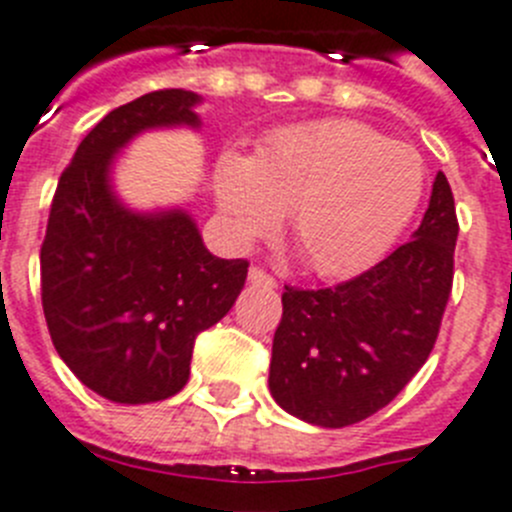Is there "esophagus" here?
Segmentation results:
<instances>
[{
    "label": "esophagus",
    "mask_w": 512,
    "mask_h": 512,
    "mask_svg": "<svg viewBox=\"0 0 512 512\" xmlns=\"http://www.w3.org/2000/svg\"><path fill=\"white\" fill-rule=\"evenodd\" d=\"M247 278H250L252 285H265V288H275V278L273 275H267L265 270H260V267H250V273H247Z\"/></svg>",
    "instance_id": "34e87169"
}]
</instances>
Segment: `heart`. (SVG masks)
<instances>
[{
    "instance_id": "heart-1",
    "label": "heart",
    "mask_w": 512,
    "mask_h": 512,
    "mask_svg": "<svg viewBox=\"0 0 512 512\" xmlns=\"http://www.w3.org/2000/svg\"><path fill=\"white\" fill-rule=\"evenodd\" d=\"M426 183L421 155L354 119L293 127L255 158L216 163V199L234 245L290 229L311 270L326 278L372 265L416 214Z\"/></svg>"
}]
</instances>
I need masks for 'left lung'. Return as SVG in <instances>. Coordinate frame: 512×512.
I'll return each instance as SVG.
<instances>
[{"label":"left lung","instance_id":"8db88e82","mask_svg":"<svg viewBox=\"0 0 512 512\" xmlns=\"http://www.w3.org/2000/svg\"><path fill=\"white\" fill-rule=\"evenodd\" d=\"M459 222L444 173L413 239L331 288L285 285L270 393L290 416L324 428L365 421L428 359L454 280Z\"/></svg>","mask_w":512,"mask_h":512}]
</instances>
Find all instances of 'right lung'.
Returning <instances> with one entry per match:
<instances>
[{
    "label": "right lung",
    "mask_w": 512,
    "mask_h": 512,
    "mask_svg": "<svg viewBox=\"0 0 512 512\" xmlns=\"http://www.w3.org/2000/svg\"><path fill=\"white\" fill-rule=\"evenodd\" d=\"M199 94L163 89L112 109L63 170L40 247V288L55 352L114 403H155L191 375L193 342L245 288L247 260L204 247L183 209L137 214L109 183L114 155L155 127H199Z\"/></svg>",
    "instance_id": "obj_1"
}]
</instances>
